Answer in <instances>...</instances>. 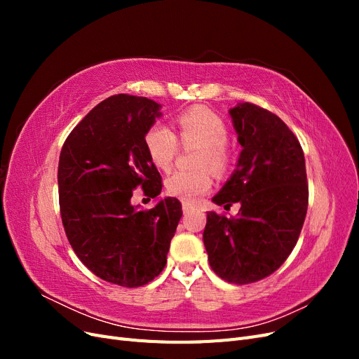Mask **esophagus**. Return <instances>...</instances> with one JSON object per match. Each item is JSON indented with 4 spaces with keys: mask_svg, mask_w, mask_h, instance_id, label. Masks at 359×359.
<instances>
[{
    "mask_svg": "<svg viewBox=\"0 0 359 359\" xmlns=\"http://www.w3.org/2000/svg\"><path fill=\"white\" fill-rule=\"evenodd\" d=\"M182 211H184V214H189V212L194 211V206H191L187 202H182Z\"/></svg>",
    "mask_w": 359,
    "mask_h": 359,
    "instance_id": "esophagus-1",
    "label": "esophagus"
}]
</instances>
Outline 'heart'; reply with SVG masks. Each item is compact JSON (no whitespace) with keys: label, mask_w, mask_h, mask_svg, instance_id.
<instances>
[{"label":"heart","mask_w":359,"mask_h":359,"mask_svg":"<svg viewBox=\"0 0 359 359\" xmlns=\"http://www.w3.org/2000/svg\"><path fill=\"white\" fill-rule=\"evenodd\" d=\"M178 136L184 145L201 147L196 166L201 170H177L166 180V190L182 202L196 203L212 186L210 172L223 173L231 165L227 127L223 119L206 107H191L177 118ZM147 153L161 170H169L178 154V137L166 124L151 126L144 137Z\"/></svg>","instance_id":"obj_1"}]
</instances>
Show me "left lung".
Segmentation results:
<instances>
[{
	"label": "left lung",
	"mask_w": 359,
	"mask_h": 359,
	"mask_svg": "<svg viewBox=\"0 0 359 359\" xmlns=\"http://www.w3.org/2000/svg\"><path fill=\"white\" fill-rule=\"evenodd\" d=\"M229 115L243 149L212 202L241 208L235 219L206 212L203 244L217 276L247 285L273 274L295 247L309 186L302 148L277 115L252 103H238Z\"/></svg>",
	"instance_id": "obj_1"
}]
</instances>
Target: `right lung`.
<instances>
[{
	"mask_svg": "<svg viewBox=\"0 0 359 359\" xmlns=\"http://www.w3.org/2000/svg\"><path fill=\"white\" fill-rule=\"evenodd\" d=\"M160 109L147 97L112 95L72 130L60 154V210L69 243L97 277L124 287L144 286L161 273L182 215L175 198L148 211L132 203L139 186L151 198L161 191L144 144Z\"/></svg>",
	"mask_w": 359,
	"mask_h": 359,
	"instance_id": "1",
	"label": "right lung"
}]
</instances>
